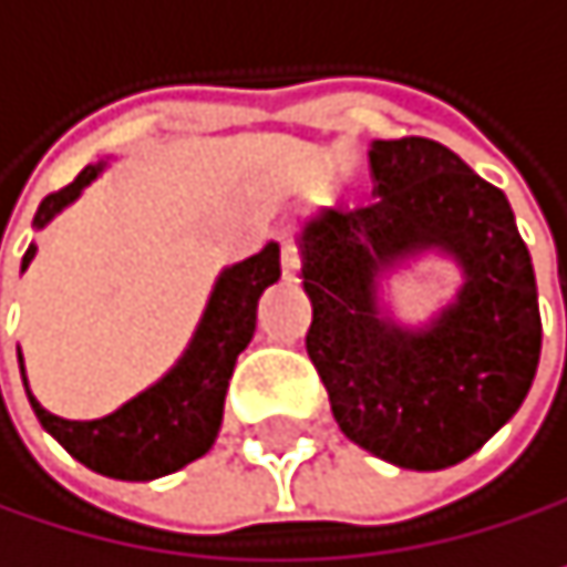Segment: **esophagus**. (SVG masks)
<instances>
[{
  "mask_svg": "<svg viewBox=\"0 0 567 567\" xmlns=\"http://www.w3.org/2000/svg\"><path fill=\"white\" fill-rule=\"evenodd\" d=\"M280 270H284V280H297V270H300V252H297V243L290 233L280 236Z\"/></svg>",
  "mask_w": 567,
  "mask_h": 567,
  "instance_id": "obj_1",
  "label": "esophagus"
}]
</instances>
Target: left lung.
Instances as JSON below:
<instances>
[{
	"instance_id": "left-lung-1",
	"label": "left lung",
	"mask_w": 567,
	"mask_h": 567,
	"mask_svg": "<svg viewBox=\"0 0 567 567\" xmlns=\"http://www.w3.org/2000/svg\"><path fill=\"white\" fill-rule=\"evenodd\" d=\"M379 203L328 209L300 229L315 307L307 354L341 433L402 470H446L520 409L542 358L530 252L507 195L430 137L372 141ZM450 256L464 284L422 329L381 300L409 256Z\"/></svg>"
}]
</instances>
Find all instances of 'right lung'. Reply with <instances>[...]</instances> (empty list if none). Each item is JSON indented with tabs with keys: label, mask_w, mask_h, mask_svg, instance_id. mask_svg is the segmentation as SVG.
I'll list each match as a JSON object with an SVG mask.
<instances>
[{
	"label": "right lung",
	"mask_w": 567,
	"mask_h": 567,
	"mask_svg": "<svg viewBox=\"0 0 567 567\" xmlns=\"http://www.w3.org/2000/svg\"><path fill=\"white\" fill-rule=\"evenodd\" d=\"M107 158L83 168L66 188L47 195L33 216V229H43L53 216H60L70 203L80 199L101 172ZM37 246L30 243L22 257V270L33 264ZM280 280V246L267 243L257 257L226 267L209 293L203 321L195 328L188 348L168 372L137 392L131 402L114 409L104 419H63L47 412L25 382V368L19 354V375L30 395V405L43 430L83 466L114 480H155L182 470L213 450L219 426L226 389L239 351L257 331V303L260 293Z\"/></svg>",
	"instance_id": "add662e5"
}]
</instances>
